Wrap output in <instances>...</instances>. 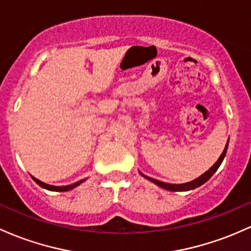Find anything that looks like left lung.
Returning a JSON list of instances; mask_svg holds the SVG:
<instances>
[{"label":"left lung","instance_id":"left-lung-1","mask_svg":"<svg viewBox=\"0 0 251 251\" xmlns=\"http://www.w3.org/2000/svg\"><path fill=\"white\" fill-rule=\"evenodd\" d=\"M227 145H228V140L226 143V147H225L224 151H223V153L220 155V157L218 158V161L216 162V163L212 166L210 169L207 170L206 173H203L201 176H199L198 178H195V180L191 181V182H187V183H181V184H173V183H166V182H162V181H158V180H155V178H151L149 177V176L142 174L140 173V175L144 176L145 178H148L149 181H151V182L156 183L157 186H159L161 188L163 189H167V191H170V192H186V191H191V189H195L198 188V187H200L201 184H203L206 182V181H208L211 178V176L214 174V173L217 172V169H218L220 164H222L223 159H224L225 155H226V150H227Z\"/></svg>","mask_w":251,"mask_h":251}]
</instances>
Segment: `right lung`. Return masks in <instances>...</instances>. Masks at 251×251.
I'll list each match as a JSON object with an SVG mask.
<instances>
[{
    "label": "right lung",
    "instance_id": "right-lung-1",
    "mask_svg": "<svg viewBox=\"0 0 251 251\" xmlns=\"http://www.w3.org/2000/svg\"><path fill=\"white\" fill-rule=\"evenodd\" d=\"M32 178L35 181V182L39 184L40 187H43V188L49 189V191H54V192H67V191H70V189H73V188H75V187L79 186V184H81L84 181V180H81V181H78V182H76V183L69 184V186H51V184H48V183H45V182H41V181L38 180V178L33 177V176H32Z\"/></svg>",
    "mask_w": 251,
    "mask_h": 251
}]
</instances>
